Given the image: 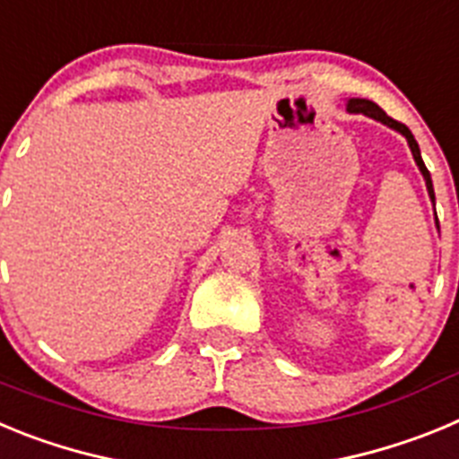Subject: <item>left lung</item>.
<instances>
[{
    "instance_id": "obj_1",
    "label": "left lung",
    "mask_w": 459,
    "mask_h": 459,
    "mask_svg": "<svg viewBox=\"0 0 459 459\" xmlns=\"http://www.w3.org/2000/svg\"><path fill=\"white\" fill-rule=\"evenodd\" d=\"M347 109H350V112H356V115H359V112H363V115L372 117V119L381 121V124L391 126V128H395V131H400V133H403L404 137H407L409 149H411V153H413V160H416V165H419V169H420V172H423V177H425V184H428V193H429V197H432V200H435V190H432V179H429L428 168H425L423 158H420V149H419V144H416V140H413L411 131H409L407 126L400 124V121H395V119H391V117H388L386 112H384V109L379 108V105L372 103V100H366V99H351L350 103H347Z\"/></svg>"
}]
</instances>
